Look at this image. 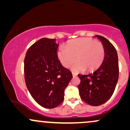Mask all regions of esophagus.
Segmentation results:
<instances>
[{
	"label": "esophagus",
	"instance_id": "1",
	"mask_svg": "<svg viewBox=\"0 0 130 130\" xmlns=\"http://www.w3.org/2000/svg\"><path fill=\"white\" fill-rule=\"evenodd\" d=\"M72 76H73V77H76V76H77V74H76V72H72Z\"/></svg>",
	"mask_w": 130,
	"mask_h": 130
}]
</instances>
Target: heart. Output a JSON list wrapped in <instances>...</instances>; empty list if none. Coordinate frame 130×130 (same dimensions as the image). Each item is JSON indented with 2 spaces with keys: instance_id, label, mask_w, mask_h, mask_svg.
I'll use <instances>...</instances> for the list:
<instances>
[{
  "instance_id": "obj_1",
  "label": "heart",
  "mask_w": 130,
  "mask_h": 130,
  "mask_svg": "<svg viewBox=\"0 0 130 130\" xmlns=\"http://www.w3.org/2000/svg\"><path fill=\"white\" fill-rule=\"evenodd\" d=\"M58 58L65 68H69L74 62L72 70L87 72L98 69L104 61L105 51L102 43L89 38H80L70 40L64 48L58 51Z\"/></svg>"
}]
</instances>
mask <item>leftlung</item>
Returning a JSON list of instances; mask_svg holds the SVG:
<instances>
[{"instance_id": "left-lung-1", "label": "left lung", "mask_w": 130, "mask_h": 130, "mask_svg": "<svg viewBox=\"0 0 130 130\" xmlns=\"http://www.w3.org/2000/svg\"><path fill=\"white\" fill-rule=\"evenodd\" d=\"M104 46L105 55L102 64L93 73L78 74L80 83L78 86L83 101L92 106L104 104L113 93L119 76L117 50L107 39L96 35Z\"/></svg>"}]
</instances>
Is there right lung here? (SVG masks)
Masks as SVG:
<instances>
[{
    "mask_svg": "<svg viewBox=\"0 0 130 130\" xmlns=\"http://www.w3.org/2000/svg\"><path fill=\"white\" fill-rule=\"evenodd\" d=\"M55 39L43 38L28 48L24 60L25 80L29 92L41 107L53 108L64 100L66 87L72 78L57 55Z\"/></svg>",
    "mask_w": 130,
    "mask_h": 130,
    "instance_id": "1",
    "label": "right lung"
}]
</instances>
